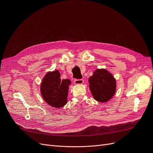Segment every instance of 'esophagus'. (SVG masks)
<instances>
[{
	"label": "esophagus",
	"instance_id": "obj_1",
	"mask_svg": "<svg viewBox=\"0 0 153 153\" xmlns=\"http://www.w3.org/2000/svg\"><path fill=\"white\" fill-rule=\"evenodd\" d=\"M84 80L83 79H80V80H75L74 81V83H75V85H81L84 84Z\"/></svg>",
	"mask_w": 153,
	"mask_h": 153
}]
</instances>
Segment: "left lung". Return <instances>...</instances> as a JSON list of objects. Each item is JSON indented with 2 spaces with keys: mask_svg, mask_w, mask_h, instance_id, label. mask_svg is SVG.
I'll return each instance as SVG.
<instances>
[{
  "mask_svg": "<svg viewBox=\"0 0 153 153\" xmlns=\"http://www.w3.org/2000/svg\"><path fill=\"white\" fill-rule=\"evenodd\" d=\"M89 89L92 96L97 101L107 102L116 91V80L106 69H96L89 78Z\"/></svg>",
  "mask_w": 153,
  "mask_h": 153,
  "instance_id": "left-lung-1",
  "label": "left lung"
}]
</instances>
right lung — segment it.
Here are the masks:
<instances>
[{"instance_id":"right-lung-1","label":"right lung","mask_w":153,"mask_h":153,"mask_svg":"<svg viewBox=\"0 0 153 153\" xmlns=\"http://www.w3.org/2000/svg\"><path fill=\"white\" fill-rule=\"evenodd\" d=\"M69 79H61L58 69L48 71L44 76L40 86L41 96L46 103L55 108H61L67 103Z\"/></svg>"}]
</instances>
